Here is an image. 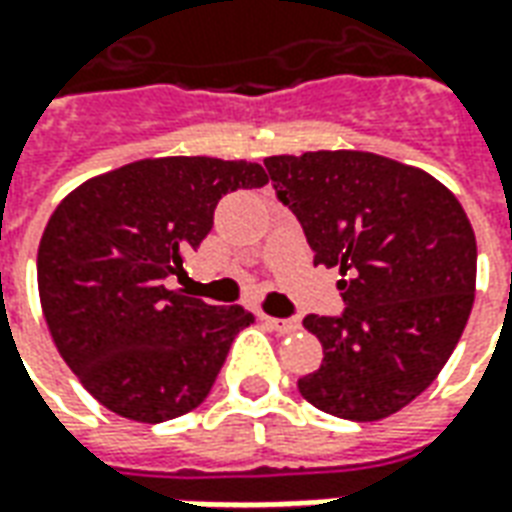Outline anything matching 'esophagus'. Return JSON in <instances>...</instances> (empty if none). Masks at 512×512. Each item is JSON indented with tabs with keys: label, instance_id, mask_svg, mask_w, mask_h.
<instances>
[{
	"label": "esophagus",
	"instance_id": "esophagus-1",
	"mask_svg": "<svg viewBox=\"0 0 512 512\" xmlns=\"http://www.w3.org/2000/svg\"><path fill=\"white\" fill-rule=\"evenodd\" d=\"M263 321L279 334H296L301 329V323L296 318H271V315H263Z\"/></svg>",
	"mask_w": 512,
	"mask_h": 512
}]
</instances>
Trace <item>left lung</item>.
Returning a JSON list of instances; mask_svg holds the SVG:
<instances>
[{
  "label": "left lung",
  "instance_id": "obj_1",
  "mask_svg": "<svg viewBox=\"0 0 512 512\" xmlns=\"http://www.w3.org/2000/svg\"><path fill=\"white\" fill-rule=\"evenodd\" d=\"M277 197L304 227L315 266L340 268V318L307 315L321 367L301 397L376 422L428 389L461 340L477 241L458 197L425 169L365 150L268 156Z\"/></svg>",
  "mask_w": 512,
  "mask_h": 512
}]
</instances>
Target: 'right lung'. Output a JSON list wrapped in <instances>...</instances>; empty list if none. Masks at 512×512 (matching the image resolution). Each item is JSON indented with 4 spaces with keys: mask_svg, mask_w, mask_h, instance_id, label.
Masks as SVG:
<instances>
[{
    "mask_svg": "<svg viewBox=\"0 0 512 512\" xmlns=\"http://www.w3.org/2000/svg\"><path fill=\"white\" fill-rule=\"evenodd\" d=\"M266 183L252 161L142 158L84 180L54 208L38 246L40 307L65 365L101 406L156 425L208 397L255 318L164 279L183 274L227 191Z\"/></svg>",
    "mask_w": 512,
    "mask_h": 512,
    "instance_id": "right-lung-1",
    "label": "right lung"
}]
</instances>
